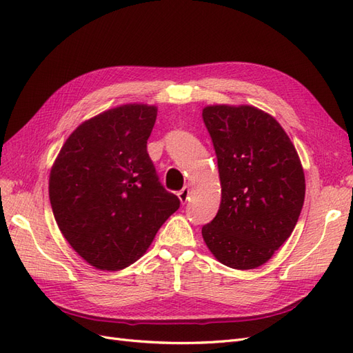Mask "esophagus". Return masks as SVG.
<instances>
[{"instance_id": "esophagus-1", "label": "esophagus", "mask_w": 353, "mask_h": 353, "mask_svg": "<svg viewBox=\"0 0 353 353\" xmlns=\"http://www.w3.org/2000/svg\"><path fill=\"white\" fill-rule=\"evenodd\" d=\"M190 194H191L190 187H184L183 190H181L179 193H178V197H179L181 203H187V201H188V199H190Z\"/></svg>"}]
</instances>
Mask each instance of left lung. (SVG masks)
Here are the masks:
<instances>
[{
  "label": "left lung",
  "instance_id": "8db88e82",
  "mask_svg": "<svg viewBox=\"0 0 353 353\" xmlns=\"http://www.w3.org/2000/svg\"><path fill=\"white\" fill-rule=\"evenodd\" d=\"M201 116L221 179L219 210L203 240L221 263L254 270L296 227L305 200L301 159L283 126L258 108L213 104Z\"/></svg>",
  "mask_w": 353,
  "mask_h": 353
}]
</instances>
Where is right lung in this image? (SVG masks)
Returning <instances> with one entry per match:
<instances>
[{"label":"right lung","instance_id":"add662e5","mask_svg":"<svg viewBox=\"0 0 353 353\" xmlns=\"http://www.w3.org/2000/svg\"><path fill=\"white\" fill-rule=\"evenodd\" d=\"M157 108L123 104L82 122L52 163L48 194L72 249L95 270L119 271L150 248L179 208L147 153Z\"/></svg>","mask_w":353,"mask_h":353}]
</instances>
